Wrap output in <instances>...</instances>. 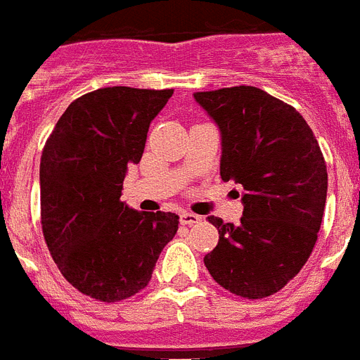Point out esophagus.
Returning a JSON list of instances; mask_svg holds the SVG:
<instances>
[{"mask_svg":"<svg viewBox=\"0 0 360 360\" xmlns=\"http://www.w3.org/2000/svg\"><path fill=\"white\" fill-rule=\"evenodd\" d=\"M200 221H202V217L197 214H191V212H182V214H180V223L186 226L197 225V223H200Z\"/></svg>","mask_w":360,"mask_h":360,"instance_id":"esophagus-1","label":"esophagus"}]
</instances>
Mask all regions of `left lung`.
<instances>
[{
	"label": "left lung",
	"mask_w": 360,
	"mask_h": 360,
	"mask_svg": "<svg viewBox=\"0 0 360 360\" xmlns=\"http://www.w3.org/2000/svg\"><path fill=\"white\" fill-rule=\"evenodd\" d=\"M221 135V178L243 188L240 225L210 215L219 243L204 257L215 283L260 299L301 271L318 240L327 167L307 120L257 87L195 93Z\"/></svg>",
	"instance_id": "left-lung-1"
}]
</instances>
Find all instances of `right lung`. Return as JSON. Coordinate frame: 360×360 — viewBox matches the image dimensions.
<instances>
[{
    "label": "right lung",
    "mask_w": 360,
    "mask_h": 360,
    "mask_svg": "<svg viewBox=\"0 0 360 360\" xmlns=\"http://www.w3.org/2000/svg\"><path fill=\"white\" fill-rule=\"evenodd\" d=\"M172 89L105 87L66 108L40 158L42 232L63 277L82 294L115 303L148 284L178 215L137 212L120 200L148 126Z\"/></svg>",
    "instance_id": "add662e5"
}]
</instances>
